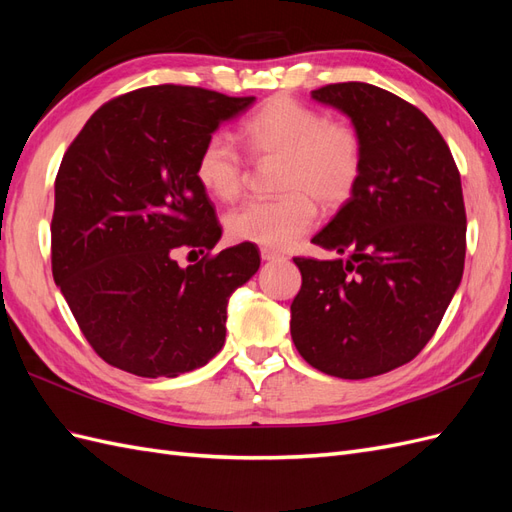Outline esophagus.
I'll return each instance as SVG.
<instances>
[{"label": "esophagus", "instance_id": "esophagus-1", "mask_svg": "<svg viewBox=\"0 0 512 512\" xmlns=\"http://www.w3.org/2000/svg\"><path fill=\"white\" fill-rule=\"evenodd\" d=\"M260 256H262V260H280V258H284V254H280L277 250H271V247H262Z\"/></svg>", "mask_w": 512, "mask_h": 512}]
</instances>
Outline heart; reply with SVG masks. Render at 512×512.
<instances>
[{
    "label": "heart",
    "mask_w": 512,
    "mask_h": 512,
    "mask_svg": "<svg viewBox=\"0 0 512 512\" xmlns=\"http://www.w3.org/2000/svg\"><path fill=\"white\" fill-rule=\"evenodd\" d=\"M252 160H280L273 200H252L226 218L232 241L262 247H290L318 218L316 200L337 209L346 205L363 175L361 134L346 121L327 119L290 96H275L243 123ZM196 181L209 196L235 200L247 179V162L224 132L211 134L196 158Z\"/></svg>",
    "instance_id": "b5f03b06"
}]
</instances>
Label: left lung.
Masks as SVG:
<instances>
[{
	"label": "left lung",
	"mask_w": 512,
	"mask_h": 512,
	"mask_svg": "<svg viewBox=\"0 0 512 512\" xmlns=\"http://www.w3.org/2000/svg\"><path fill=\"white\" fill-rule=\"evenodd\" d=\"M312 98L352 119L363 175L312 239L342 258H294L290 335L318 371L363 380L410 363L453 299L466 260L461 177L436 126L391 91L350 81Z\"/></svg>",
	"instance_id": "obj_1"
}]
</instances>
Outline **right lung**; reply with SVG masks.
I'll use <instances>...</instances> for the list:
<instances>
[{"label":"right lung","instance_id":"add662e5","mask_svg":"<svg viewBox=\"0 0 512 512\" xmlns=\"http://www.w3.org/2000/svg\"><path fill=\"white\" fill-rule=\"evenodd\" d=\"M254 100L143 87L102 104L68 147L55 179L53 277L108 365L175 378L222 350L228 299L260 254L254 243L211 254L222 226L194 166L220 123ZM179 249L204 258L181 270Z\"/></svg>","mask_w":512,"mask_h":512}]
</instances>
